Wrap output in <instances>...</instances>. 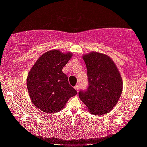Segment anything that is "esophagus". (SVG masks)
I'll return each mask as SVG.
<instances>
[{
	"label": "esophagus",
	"mask_w": 147,
	"mask_h": 147,
	"mask_svg": "<svg viewBox=\"0 0 147 147\" xmlns=\"http://www.w3.org/2000/svg\"><path fill=\"white\" fill-rule=\"evenodd\" d=\"M75 89L76 90H77V92H79V87L78 85H76V86H75Z\"/></svg>",
	"instance_id": "34e87169"
}]
</instances>
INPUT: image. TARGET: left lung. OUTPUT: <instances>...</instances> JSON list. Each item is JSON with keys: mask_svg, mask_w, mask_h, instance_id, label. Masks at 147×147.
<instances>
[{"mask_svg": "<svg viewBox=\"0 0 147 147\" xmlns=\"http://www.w3.org/2000/svg\"><path fill=\"white\" fill-rule=\"evenodd\" d=\"M88 86L80 90V99L92 114H105L113 109L121 96L123 81L114 61L105 55L92 52L83 57Z\"/></svg>", "mask_w": 147, "mask_h": 147, "instance_id": "8db88e82", "label": "left lung"}]
</instances>
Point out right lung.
<instances>
[{"mask_svg": "<svg viewBox=\"0 0 147 147\" xmlns=\"http://www.w3.org/2000/svg\"><path fill=\"white\" fill-rule=\"evenodd\" d=\"M71 53L58 50L48 51L33 65L26 80L28 92L33 105L42 112H59L77 92L69 84L62 72L72 57Z\"/></svg>", "mask_w": 147, "mask_h": 147, "instance_id": "obj_1", "label": "right lung"}]
</instances>
